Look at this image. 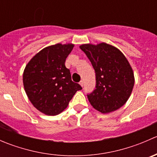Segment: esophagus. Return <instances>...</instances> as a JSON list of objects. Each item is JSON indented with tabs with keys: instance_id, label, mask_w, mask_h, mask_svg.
<instances>
[{
	"instance_id": "34e87169",
	"label": "esophagus",
	"mask_w": 157,
	"mask_h": 157,
	"mask_svg": "<svg viewBox=\"0 0 157 157\" xmlns=\"http://www.w3.org/2000/svg\"><path fill=\"white\" fill-rule=\"evenodd\" d=\"M80 85L82 86V87H83V80H81V81L80 82Z\"/></svg>"
}]
</instances>
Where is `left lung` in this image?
<instances>
[{"mask_svg": "<svg viewBox=\"0 0 157 157\" xmlns=\"http://www.w3.org/2000/svg\"><path fill=\"white\" fill-rule=\"evenodd\" d=\"M80 48L96 73V87L87 94L90 104L102 113L121 108L134 84V73L127 58L118 48L106 43L84 44Z\"/></svg>", "mask_w": 157, "mask_h": 157, "instance_id": "left-lung-1", "label": "left lung"}]
</instances>
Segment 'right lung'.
Returning <instances> with one entry per match:
<instances>
[{
  "label": "right lung",
  "instance_id": "1",
  "mask_svg": "<svg viewBox=\"0 0 157 157\" xmlns=\"http://www.w3.org/2000/svg\"><path fill=\"white\" fill-rule=\"evenodd\" d=\"M74 45H51L36 54L23 72V86L26 95L39 111L48 115L61 113L68 105L76 92L82 90L71 80L65 67L67 57Z\"/></svg>",
  "mask_w": 157,
  "mask_h": 157
}]
</instances>
